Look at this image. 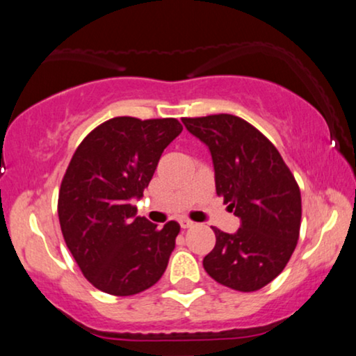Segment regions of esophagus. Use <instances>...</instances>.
Segmentation results:
<instances>
[{
    "label": "esophagus",
    "mask_w": 356,
    "mask_h": 356,
    "mask_svg": "<svg viewBox=\"0 0 356 356\" xmlns=\"http://www.w3.org/2000/svg\"><path fill=\"white\" fill-rule=\"evenodd\" d=\"M179 224L182 229H188V227H193V222L188 221V219H179Z\"/></svg>",
    "instance_id": "esophagus-1"
}]
</instances>
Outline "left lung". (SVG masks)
<instances>
[{
	"label": "left lung",
	"mask_w": 356,
	"mask_h": 356,
	"mask_svg": "<svg viewBox=\"0 0 356 356\" xmlns=\"http://www.w3.org/2000/svg\"><path fill=\"white\" fill-rule=\"evenodd\" d=\"M185 129L207 145L216 193L240 219L237 232L213 227L216 245L203 268L216 282L254 292L276 279L292 257L302 221V197L276 147L232 114L184 118Z\"/></svg>",
	"instance_id": "obj_1"
}]
</instances>
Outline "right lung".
<instances>
[{"label": "right lung", "instance_id": "add662e5", "mask_svg": "<svg viewBox=\"0 0 356 356\" xmlns=\"http://www.w3.org/2000/svg\"><path fill=\"white\" fill-rule=\"evenodd\" d=\"M182 132L177 119L114 118L92 130L69 163L59 190L63 237L80 271L103 292H143L166 271L180 226L137 216L164 148Z\"/></svg>", "mask_w": 356, "mask_h": 356}]
</instances>
